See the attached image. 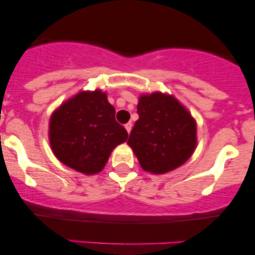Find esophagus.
Wrapping results in <instances>:
<instances>
[{
  "label": "esophagus",
  "instance_id": "esophagus-1",
  "mask_svg": "<svg viewBox=\"0 0 255 255\" xmlns=\"http://www.w3.org/2000/svg\"><path fill=\"white\" fill-rule=\"evenodd\" d=\"M131 127H133V125H131L130 122H128V124H126V125H125V128H126V130H127L128 133H130V130H131Z\"/></svg>",
  "mask_w": 255,
  "mask_h": 255
}]
</instances>
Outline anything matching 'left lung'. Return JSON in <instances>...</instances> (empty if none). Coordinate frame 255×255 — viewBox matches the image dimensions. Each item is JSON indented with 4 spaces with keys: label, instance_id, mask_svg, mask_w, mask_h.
Here are the masks:
<instances>
[{
    "label": "left lung",
    "instance_id": "obj_1",
    "mask_svg": "<svg viewBox=\"0 0 255 255\" xmlns=\"http://www.w3.org/2000/svg\"><path fill=\"white\" fill-rule=\"evenodd\" d=\"M139 120L129 134L144 170L164 174L182 165L197 145L194 119L172 96L154 92L142 95L137 104Z\"/></svg>",
    "mask_w": 255,
    "mask_h": 255
}]
</instances>
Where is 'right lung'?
<instances>
[{"mask_svg": "<svg viewBox=\"0 0 255 255\" xmlns=\"http://www.w3.org/2000/svg\"><path fill=\"white\" fill-rule=\"evenodd\" d=\"M49 137L55 156L86 175L104 168L111 151L128 133L115 120V108L102 91L80 92L52 114Z\"/></svg>", "mask_w": 255, "mask_h": 255, "instance_id": "add662e5", "label": "right lung"}]
</instances>
